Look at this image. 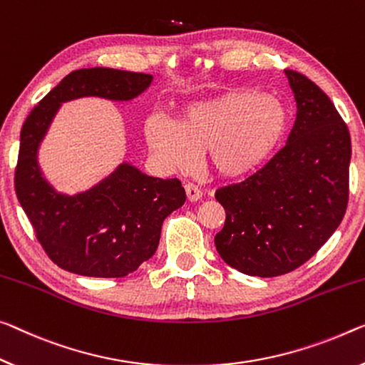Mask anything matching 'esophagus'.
Listing matches in <instances>:
<instances>
[{
  "label": "esophagus",
  "mask_w": 365,
  "mask_h": 365,
  "mask_svg": "<svg viewBox=\"0 0 365 365\" xmlns=\"http://www.w3.org/2000/svg\"><path fill=\"white\" fill-rule=\"evenodd\" d=\"M184 189H186V195H187V199L190 200V202H195V200H199L200 197H202V190L195 186V184H186V186H184Z\"/></svg>",
  "instance_id": "1"
}]
</instances>
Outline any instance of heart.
I'll return each instance as SVG.
<instances>
[{"label": "heart", "mask_w": 365, "mask_h": 365, "mask_svg": "<svg viewBox=\"0 0 365 365\" xmlns=\"http://www.w3.org/2000/svg\"><path fill=\"white\" fill-rule=\"evenodd\" d=\"M287 115L276 99L253 89L197 101L178 120L155 112L145 120L148 147L161 163L187 168L205 150L217 175L240 178L261 166L282 138Z\"/></svg>", "instance_id": "obj_1"}]
</instances>
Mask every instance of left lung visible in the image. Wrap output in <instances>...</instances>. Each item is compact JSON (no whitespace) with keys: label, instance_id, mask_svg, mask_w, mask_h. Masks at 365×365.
Here are the masks:
<instances>
[{"label":"left lung","instance_id":"obj_1","mask_svg":"<svg viewBox=\"0 0 365 365\" xmlns=\"http://www.w3.org/2000/svg\"><path fill=\"white\" fill-rule=\"evenodd\" d=\"M285 75L297 101L287 143L255 175L215 192L227 214L217 251L248 276L300 267L339 227L349 199L351 135L343 117L305 75Z\"/></svg>","mask_w":365,"mask_h":365}]
</instances>
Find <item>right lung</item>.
<instances>
[{
    "label": "right lung",
    "mask_w": 365,
    "mask_h": 365,
    "mask_svg": "<svg viewBox=\"0 0 365 365\" xmlns=\"http://www.w3.org/2000/svg\"><path fill=\"white\" fill-rule=\"evenodd\" d=\"M153 76L114 68L66 75L36 108L21 130L14 187L38 243L58 267L88 277H124L155 255L165 218L186 202L179 179L143 175L122 163L86 192L60 194L43 179L37 150L61 103L98 96L130 101Z\"/></svg>",
    "instance_id": "obj_1"
}]
</instances>
